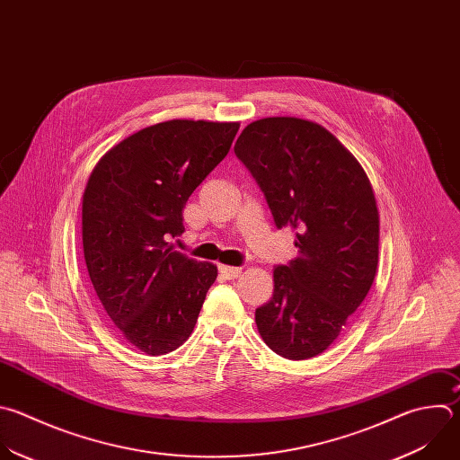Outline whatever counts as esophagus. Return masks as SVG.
<instances>
[{
  "label": "esophagus",
  "instance_id": "esophagus-1",
  "mask_svg": "<svg viewBox=\"0 0 460 460\" xmlns=\"http://www.w3.org/2000/svg\"><path fill=\"white\" fill-rule=\"evenodd\" d=\"M218 270L227 278V279H234L240 276L242 269L240 267H229V265H218Z\"/></svg>",
  "mask_w": 460,
  "mask_h": 460
}]
</instances>
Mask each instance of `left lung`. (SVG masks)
Here are the masks:
<instances>
[{"label":"left lung","mask_w":460,"mask_h":460,"mask_svg":"<svg viewBox=\"0 0 460 460\" xmlns=\"http://www.w3.org/2000/svg\"><path fill=\"white\" fill-rule=\"evenodd\" d=\"M234 155L249 170L278 229L296 231L299 256L274 269L258 332L281 358L331 347L367 297L377 269L379 217L352 153L323 126L296 117L251 122Z\"/></svg>","instance_id":"8db88e82"}]
</instances>
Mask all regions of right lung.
<instances>
[{
	"label": "right lung",
	"instance_id": "right-lung-1",
	"mask_svg": "<svg viewBox=\"0 0 460 460\" xmlns=\"http://www.w3.org/2000/svg\"><path fill=\"white\" fill-rule=\"evenodd\" d=\"M238 122L168 120L99 161L83 197L84 261L108 318L140 352L163 356L193 332L217 267L175 251L191 193L224 161Z\"/></svg>",
	"mask_w": 460,
	"mask_h": 460
}]
</instances>
